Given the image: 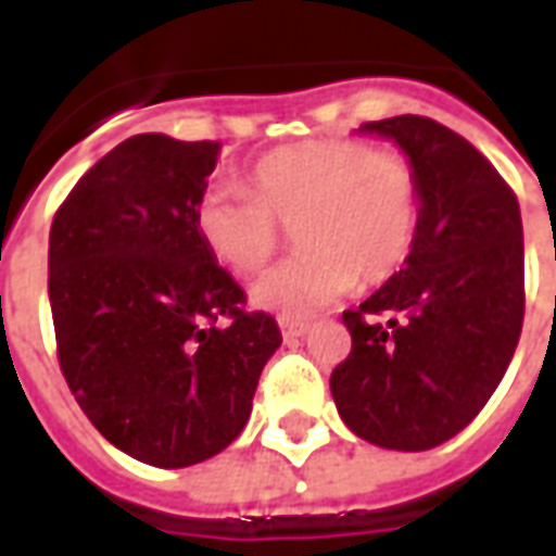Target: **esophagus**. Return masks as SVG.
<instances>
[{
	"label": "esophagus",
	"mask_w": 556,
	"mask_h": 556,
	"mask_svg": "<svg viewBox=\"0 0 556 556\" xmlns=\"http://www.w3.org/2000/svg\"><path fill=\"white\" fill-rule=\"evenodd\" d=\"M279 330L286 339H294V336H303V332L309 330V320L303 318H289V315H282L279 318Z\"/></svg>",
	"instance_id": "obj_1"
}]
</instances>
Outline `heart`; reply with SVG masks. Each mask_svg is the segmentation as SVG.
<instances>
[{"mask_svg":"<svg viewBox=\"0 0 556 556\" xmlns=\"http://www.w3.org/2000/svg\"><path fill=\"white\" fill-rule=\"evenodd\" d=\"M250 188H203L194 224L212 256L244 277L294 229L303 250L253 286L262 309L303 315L348 294L356 279L386 282L418 236L421 179L404 152L351 138L279 147L253 164Z\"/></svg>","mask_w":556,"mask_h":556,"instance_id":"b5f03b06","label":"heart"}]
</instances>
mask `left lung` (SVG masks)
I'll list each match as a JSON object with an SVG mask.
<instances>
[{
	"label": "left lung",
	"instance_id": "obj_1",
	"mask_svg": "<svg viewBox=\"0 0 556 556\" xmlns=\"http://www.w3.org/2000/svg\"><path fill=\"white\" fill-rule=\"evenodd\" d=\"M392 138L421 179L406 265L341 315L351 353L330 377L353 433L427 451L471 425L516 353L525 320L519 200L480 150L418 114L362 123Z\"/></svg>",
	"mask_w": 556,
	"mask_h": 556
}]
</instances>
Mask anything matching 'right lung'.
<instances>
[{
  "mask_svg": "<svg viewBox=\"0 0 556 556\" xmlns=\"http://www.w3.org/2000/svg\"><path fill=\"white\" fill-rule=\"evenodd\" d=\"M220 143L135 135L81 176L49 229L61 374L111 445L203 463L244 430L282 336L197 232Z\"/></svg>",
  "mask_w": 556,
  "mask_h": 556,
  "instance_id": "right-lung-1",
  "label": "right lung"
}]
</instances>
